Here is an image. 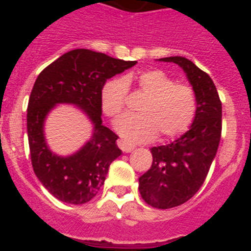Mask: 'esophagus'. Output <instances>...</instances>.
I'll list each match as a JSON object with an SVG mask.
<instances>
[{
    "instance_id": "esophagus-1",
    "label": "esophagus",
    "mask_w": 251,
    "mask_h": 251,
    "mask_svg": "<svg viewBox=\"0 0 251 251\" xmlns=\"http://www.w3.org/2000/svg\"><path fill=\"white\" fill-rule=\"evenodd\" d=\"M118 147L126 153H129V152H132L133 150H134V146L130 145V143H127V142L122 141V139H119V141H118Z\"/></svg>"
}]
</instances>
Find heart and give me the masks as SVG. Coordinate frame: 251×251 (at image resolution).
<instances>
[{
    "label": "heart",
    "instance_id": "1",
    "mask_svg": "<svg viewBox=\"0 0 251 251\" xmlns=\"http://www.w3.org/2000/svg\"><path fill=\"white\" fill-rule=\"evenodd\" d=\"M139 92L146 98L139 103L138 114H124L115 122V130L128 142L152 141L182 134L194 122L196 95L191 86L176 84L158 69L137 75ZM132 77H114L100 90L101 109L108 117H117L123 109Z\"/></svg>",
    "mask_w": 251,
    "mask_h": 251
}]
</instances>
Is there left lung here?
<instances>
[{
	"instance_id": "obj_1",
	"label": "left lung",
	"mask_w": 251,
	"mask_h": 251,
	"mask_svg": "<svg viewBox=\"0 0 251 251\" xmlns=\"http://www.w3.org/2000/svg\"><path fill=\"white\" fill-rule=\"evenodd\" d=\"M185 72L196 95V114L190 129L166 146L151 148L153 162L139 177L142 199L156 208L182 205L205 181L221 138L223 108L214 81L191 60L182 56L159 59Z\"/></svg>"
}]
</instances>
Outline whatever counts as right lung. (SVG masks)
I'll return each mask as SVG.
<instances>
[{"label": "right lung", "mask_w": 251, "mask_h": 251, "mask_svg": "<svg viewBox=\"0 0 251 251\" xmlns=\"http://www.w3.org/2000/svg\"><path fill=\"white\" fill-rule=\"evenodd\" d=\"M136 64L75 49L37 76L27 106L31 163L40 182L57 200L73 205L89 202L104 185L110 163L122 154L118 136L101 124L100 90L108 79ZM57 103L77 106L93 124L90 141L70 156L52 152L45 138V121Z\"/></svg>", "instance_id": "obj_1"}]
</instances>
